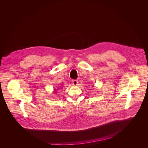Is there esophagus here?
<instances>
[{
  "label": "esophagus",
  "mask_w": 148,
  "mask_h": 148,
  "mask_svg": "<svg viewBox=\"0 0 148 148\" xmlns=\"http://www.w3.org/2000/svg\"><path fill=\"white\" fill-rule=\"evenodd\" d=\"M72 83L74 86H77V85H78V82L77 79H73V80H72Z\"/></svg>",
  "instance_id": "34e87169"
}]
</instances>
